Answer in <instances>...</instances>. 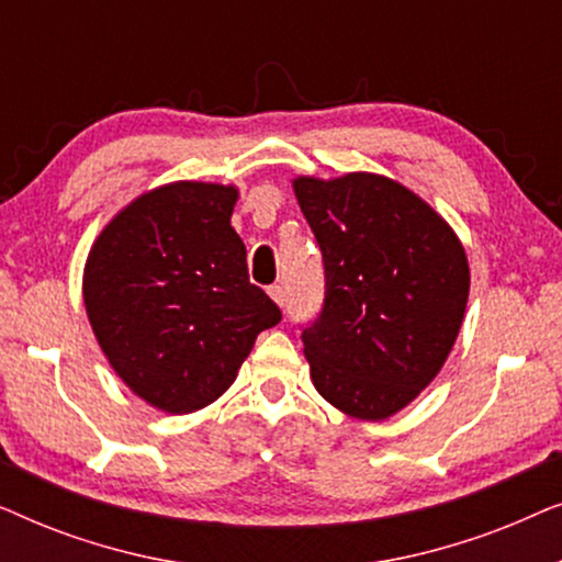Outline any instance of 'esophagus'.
Wrapping results in <instances>:
<instances>
[{"mask_svg":"<svg viewBox=\"0 0 562 562\" xmlns=\"http://www.w3.org/2000/svg\"><path fill=\"white\" fill-rule=\"evenodd\" d=\"M268 296H271L273 302L279 304V306L286 304V291H283V286H279V283H276V286L268 289Z\"/></svg>","mask_w":562,"mask_h":562,"instance_id":"esophagus-1","label":"esophagus"}]
</instances>
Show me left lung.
Instances as JSON below:
<instances>
[{
  "instance_id": "obj_1",
  "label": "left lung",
  "mask_w": 562,
  "mask_h": 562,
  "mask_svg": "<svg viewBox=\"0 0 562 562\" xmlns=\"http://www.w3.org/2000/svg\"><path fill=\"white\" fill-rule=\"evenodd\" d=\"M325 260V304L304 327L322 398L356 419H386L427 389L463 325L471 271L452 227L394 179H294Z\"/></svg>"
}]
</instances>
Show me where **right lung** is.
<instances>
[{
	"label": "right lung",
	"mask_w": 562,
	"mask_h": 562,
	"mask_svg": "<svg viewBox=\"0 0 562 562\" xmlns=\"http://www.w3.org/2000/svg\"><path fill=\"white\" fill-rule=\"evenodd\" d=\"M235 187L173 181L112 217L83 266V304L114 373L168 414L233 386L256 337L281 310L248 279L229 225Z\"/></svg>",
	"instance_id": "obj_1"
}]
</instances>
